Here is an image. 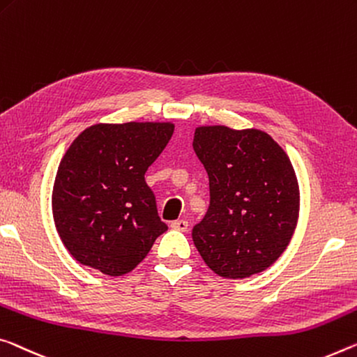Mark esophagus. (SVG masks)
Masks as SVG:
<instances>
[{"label":"esophagus","instance_id":"34e87169","mask_svg":"<svg viewBox=\"0 0 357 357\" xmlns=\"http://www.w3.org/2000/svg\"><path fill=\"white\" fill-rule=\"evenodd\" d=\"M172 229L173 230H178V231H188L189 222H188V220H184V219L174 220V222H172Z\"/></svg>","mask_w":357,"mask_h":357}]
</instances>
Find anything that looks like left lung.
Listing matches in <instances>:
<instances>
[{
    "label": "left lung",
    "mask_w": 357,
    "mask_h": 357,
    "mask_svg": "<svg viewBox=\"0 0 357 357\" xmlns=\"http://www.w3.org/2000/svg\"><path fill=\"white\" fill-rule=\"evenodd\" d=\"M192 146L209 178V208L192 230L195 248L222 278L260 273L297 225L301 192L289 157L257 128L197 127Z\"/></svg>",
    "instance_id": "obj_1"
}]
</instances>
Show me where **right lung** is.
I'll return each instance as SVG.
<instances>
[{
	"label": "right lung",
	"instance_id": "right-lung-1",
	"mask_svg": "<svg viewBox=\"0 0 357 357\" xmlns=\"http://www.w3.org/2000/svg\"><path fill=\"white\" fill-rule=\"evenodd\" d=\"M173 132L172 122L95 123L73 141L56 169L52 213L79 264L122 276L167 231L144 173Z\"/></svg>",
	"mask_w": 357,
	"mask_h": 357
}]
</instances>
